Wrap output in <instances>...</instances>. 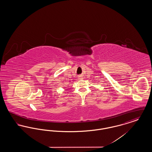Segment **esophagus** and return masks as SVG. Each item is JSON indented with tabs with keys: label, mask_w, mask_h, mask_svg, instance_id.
<instances>
[{
	"label": "esophagus",
	"mask_w": 152,
	"mask_h": 152,
	"mask_svg": "<svg viewBox=\"0 0 152 152\" xmlns=\"http://www.w3.org/2000/svg\"><path fill=\"white\" fill-rule=\"evenodd\" d=\"M78 78H79V80H82L83 79V78L82 77V76H79Z\"/></svg>",
	"instance_id": "1"
}]
</instances>
